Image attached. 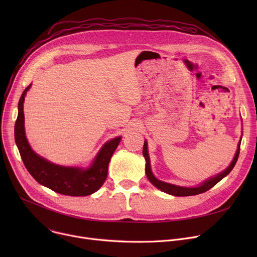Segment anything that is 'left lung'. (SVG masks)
I'll list each match as a JSON object with an SVG mask.
<instances>
[{
	"label": "left lung",
	"mask_w": 257,
	"mask_h": 257,
	"mask_svg": "<svg viewBox=\"0 0 257 257\" xmlns=\"http://www.w3.org/2000/svg\"><path fill=\"white\" fill-rule=\"evenodd\" d=\"M239 147H240V141L237 145V150L235 152V155L233 157V160L231 161V164L229 165V167L223 171L222 173L215 175L214 177H211L209 179H207L206 181H204L203 183H201L198 186L195 187H184V186H178L175 184H171V183H167L164 181L158 180L151 171V165H150V157L149 154H148V145H147V141H145L144 143V148H143V154L144 157L146 159V174L147 177L149 179V181L156 186L158 190L163 191L169 195H173V196H177V197H185V196H195V195H199L202 193H205L212 186H214L219 181H221L224 177H226L227 175L231 172V170L234 168L238 155H239Z\"/></svg>",
	"instance_id": "8db88e82"
}]
</instances>
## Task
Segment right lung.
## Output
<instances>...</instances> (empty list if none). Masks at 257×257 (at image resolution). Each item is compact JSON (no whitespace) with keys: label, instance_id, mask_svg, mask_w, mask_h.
I'll list each match as a JSON object with an SVG mask.
<instances>
[{"label":"right lung","instance_id":"1","mask_svg":"<svg viewBox=\"0 0 257 257\" xmlns=\"http://www.w3.org/2000/svg\"><path fill=\"white\" fill-rule=\"evenodd\" d=\"M31 84L26 87L19 101V114L15 125V139L23 163L39 183L50 190L66 196H88L97 192L107 178L108 164L118 146L121 138L107 142L87 169L62 167L50 163L37 155L28 144L24 125V101Z\"/></svg>","mask_w":257,"mask_h":257}]
</instances>
